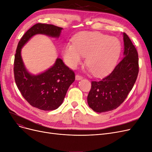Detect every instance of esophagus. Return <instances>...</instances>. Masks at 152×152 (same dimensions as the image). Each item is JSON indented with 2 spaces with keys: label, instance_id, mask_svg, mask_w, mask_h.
Returning <instances> with one entry per match:
<instances>
[{
  "label": "esophagus",
  "instance_id": "esophagus-1",
  "mask_svg": "<svg viewBox=\"0 0 152 152\" xmlns=\"http://www.w3.org/2000/svg\"><path fill=\"white\" fill-rule=\"evenodd\" d=\"M75 77H76V80H77V81H80V80H81L83 79V77L80 76V75H76Z\"/></svg>",
  "mask_w": 152,
  "mask_h": 152
}]
</instances>
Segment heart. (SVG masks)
<instances>
[{
	"mask_svg": "<svg viewBox=\"0 0 152 152\" xmlns=\"http://www.w3.org/2000/svg\"><path fill=\"white\" fill-rule=\"evenodd\" d=\"M63 49L66 64L76 69L86 56L87 71L96 76L108 73L115 65L121 53V42L115 37L97 32H82Z\"/></svg>",
	"mask_w": 152,
	"mask_h": 152,
	"instance_id": "obj_1",
	"label": "heart"
}]
</instances>
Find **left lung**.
<instances>
[{"instance_id": "8db88e82", "label": "left lung", "mask_w": 152, "mask_h": 152, "mask_svg": "<svg viewBox=\"0 0 152 152\" xmlns=\"http://www.w3.org/2000/svg\"><path fill=\"white\" fill-rule=\"evenodd\" d=\"M123 58L110 75L102 81H92L88 104L93 111L103 113L116 109L132 89L138 74V55L130 39L123 33Z\"/></svg>"}]
</instances>
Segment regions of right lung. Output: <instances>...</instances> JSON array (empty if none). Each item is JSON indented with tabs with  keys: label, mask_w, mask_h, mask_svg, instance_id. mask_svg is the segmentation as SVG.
Segmentation results:
<instances>
[{
	"label": "right lung",
	"mask_w": 152,
	"mask_h": 152,
	"mask_svg": "<svg viewBox=\"0 0 152 152\" xmlns=\"http://www.w3.org/2000/svg\"><path fill=\"white\" fill-rule=\"evenodd\" d=\"M63 29L51 24H36L24 34L16 49L14 72L17 86L28 103L41 110H54L59 107L67 89L75 80V75L60 58L56 59L47 70L32 75L27 71L22 60V48L37 34L58 39Z\"/></svg>",
	"instance_id": "obj_1"
}]
</instances>
